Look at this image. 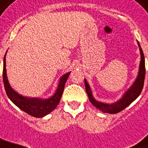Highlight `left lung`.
Listing matches in <instances>:
<instances>
[{
    "instance_id": "obj_1",
    "label": "left lung",
    "mask_w": 148,
    "mask_h": 148,
    "mask_svg": "<svg viewBox=\"0 0 148 148\" xmlns=\"http://www.w3.org/2000/svg\"><path fill=\"white\" fill-rule=\"evenodd\" d=\"M138 45L139 51H140L141 61H140V64H139V67H138V73L137 78L133 84L130 86V87L128 88V90L125 92L117 101L112 103H108L96 100L92 95V91H91L90 85L88 84L86 78H84L85 88H86V91L88 95L89 100L91 101V103L95 106V108H97L103 112L114 114V113L121 112L127 106H129L130 104L137 99L139 95L141 94L143 84H144V78H145V60H144V55L143 53V50H142L138 42Z\"/></svg>"
}]
</instances>
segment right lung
<instances>
[{
    "label": "right lung",
    "mask_w": 148,
    "mask_h": 148,
    "mask_svg": "<svg viewBox=\"0 0 148 148\" xmlns=\"http://www.w3.org/2000/svg\"><path fill=\"white\" fill-rule=\"evenodd\" d=\"M5 56L4 57V66H3V82L5 89L8 97L21 110L27 112L29 115L35 117H44L57 108L60 102L61 95L64 91V87L70 72L66 73L59 79L58 86L55 93L51 97L47 99L37 98V97H27L18 93L11 87L6 74V61Z\"/></svg>",
    "instance_id": "add662e5"
}]
</instances>
